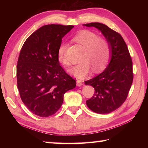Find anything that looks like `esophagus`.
Here are the masks:
<instances>
[{
    "mask_svg": "<svg viewBox=\"0 0 148 148\" xmlns=\"http://www.w3.org/2000/svg\"><path fill=\"white\" fill-rule=\"evenodd\" d=\"M76 84H77V86L80 87V86H82V85H83V82H82L81 79H77Z\"/></svg>",
    "mask_w": 148,
    "mask_h": 148,
    "instance_id": "34e87169",
    "label": "esophagus"
}]
</instances>
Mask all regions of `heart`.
Here are the masks:
<instances>
[{
    "instance_id": "b5f03b06",
    "label": "heart",
    "mask_w": 148,
    "mask_h": 148,
    "mask_svg": "<svg viewBox=\"0 0 148 148\" xmlns=\"http://www.w3.org/2000/svg\"><path fill=\"white\" fill-rule=\"evenodd\" d=\"M74 40L83 47L84 51L80 59L82 61L69 70L70 74L77 78H84L92 69L97 72L107 66L111 56V47L106 38L99 37L95 32L84 30L75 35ZM66 48V44H60L57 56L61 63L68 65L69 62L64 56Z\"/></svg>"
}]
</instances>
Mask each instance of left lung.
Wrapping results in <instances>:
<instances>
[{
	"label": "left lung",
	"mask_w": 148,
	"mask_h": 148,
	"mask_svg": "<svg viewBox=\"0 0 148 148\" xmlns=\"http://www.w3.org/2000/svg\"><path fill=\"white\" fill-rule=\"evenodd\" d=\"M83 25L99 30L111 47V58L106 68L98 76L85 82V84L95 89L92 98L86 101L87 106L95 113L109 114L121 106L131 89L133 80L131 57L126 43L118 32L100 23Z\"/></svg>",
	"instance_id": "8db88e82"
}]
</instances>
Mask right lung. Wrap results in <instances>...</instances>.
I'll return each mask as SVG.
<instances>
[{"instance_id": "add662e5", "label": "right lung", "mask_w": 148, "mask_h": 148, "mask_svg": "<svg viewBox=\"0 0 148 148\" xmlns=\"http://www.w3.org/2000/svg\"><path fill=\"white\" fill-rule=\"evenodd\" d=\"M73 25H47L25 42L17 64L20 97L32 114L47 117L58 111L64 94L76 87V80L60 66L57 51L62 38Z\"/></svg>"}]
</instances>
